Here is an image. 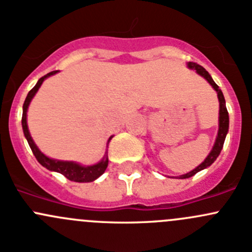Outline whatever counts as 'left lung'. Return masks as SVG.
<instances>
[{
    "label": "left lung",
    "instance_id": "8db88e82",
    "mask_svg": "<svg viewBox=\"0 0 252 252\" xmlns=\"http://www.w3.org/2000/svg\"><path fill=\"white\" fill-rule=\"evenodd\" d=\"M188 67L190 68V69H195L196 70L197 74H200L201 77H204L206 80L208 81V83L212 85V88L215 89L216 91H217V96H218V101H220V124H218V134H217V138H216V142L215 145H213L212 150H211V152L208 154V156L206 157L205 161L202 162L200 166H197L196 168L192 169L191 172H189V173L187 174H183L180 175V179H187V178H190L192 177V175H195L197 173V172L202 171V169L207 168V167H210L211 164L213 163V162L216 161V158H217L218 156H220V150H222L223 147V144H224V140H225V136H227V133H228V128H229V116H228V111H227V107H225V100H224V96H223V93L220 91V86L217 85V84L213 81V79L211 78V75L208 74L207 70L205 69L204 67H201L200 64H197V63H194V62H189L188 63Z\"/></svg>",
    "mask_w": 252,
    "mask_h": 252
}]
</instances>
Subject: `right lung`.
I'll return each instance as SVG.
<instances>
[{"mask_svg": "<svg viewBox=\"0 0 252 252\" xmlns=\"http://www.w3.org/2000/svg\"><path fill=\"white\" fill-rule=\"evenodd\" d=\"M58 70H53V72H50L48 74L44 75L42 78L39 79V81L36 83V85L29 91L28 94L27 98L24 101V105H23V117H22V126H23V131H24V135L27 138L28 144H29L30 149H32V154L34 156L36 157L37 162H39L41 166H44L45 168H47L48 171H52V172H58V173L64 175L67 179L72 180V182H77V183H90L94 182L95 179H97L100 175H102L105 173L106 168L108 166V157L107 155H105L102 159H101L98 163L94 164V166H81V164L77 163V162H72V161H58V159H53L50 158V157L45 156L37 146L35 145L34 140L30 136L29 133V129H28V124H27V111L28 107L30 105V101L32 98L34 97L35 94L37 93L39 88L41 86L42 81L45 79L51 77V75L56 74ZM112 139V136L108 139V142Z\"/></svg>", "mask_w": 252, "mask_h": 252, "instance_id": "right-lung-1", "label": "right lung"}]
</instances>
